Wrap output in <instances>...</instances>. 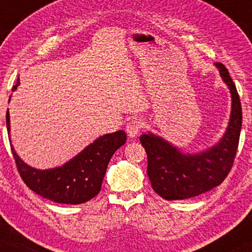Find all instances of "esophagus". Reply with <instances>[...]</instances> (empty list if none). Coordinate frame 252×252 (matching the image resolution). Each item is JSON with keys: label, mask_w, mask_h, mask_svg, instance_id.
I'll return each instance as SVG.
<instances>
[{"label": "esophagus", "mask_w": 252, "mask_h": 252, "mask_svg": "<svg viewBox=\"0 0 252 252\" xmlns=\"http://www.w3.org/2000/svg\"><path fill=\"white\" fill-rule=\"evenodd\" d=\"M143 128V122L141 120H131L130 122L126 124V132H128V136L131 137V138H133V137H136L137 135H138L139 131H141Z\"/></svg>", "instance_id": "esophagus-1"}]
</instances>
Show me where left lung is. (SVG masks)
<instances>
[{
    "label": "left lung",
    "instance_id": "1",
    "mask_svg": "<svg viewBox=\"0 0 252 252\" xmlns=\"http://www.w3.org/2000/svg\"><path fill=\"white\" fill-rule=\"evenodd\" d=\"M231 94V113L227 130L218 144L197 154H183L161 137L149 132L139 137L148 155V173L152 189L165 200H184L219 186L234 164L242 128V107L236 86L228 69L215 63Z\"/></svg>",
    "mask_w": 252,
    "mask_h": 252
}]
</instances>
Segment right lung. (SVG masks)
<instances>
[{"label": "right lung", "mask_w": 252, "mask_h": 252, "mask_svg": "<svg viewBox=\"0 0 252 252\" xmlns=\"http://www.w3.org/2000/svg\"><path fill=\"white\" fill-rule=\"evenodd\" d=\"M18 85L20 80H17V84L12 87V92ZM5 121L10 138L9 110ZM126 142V135L123 130L107 133L95 139L63 166L50 170H37L29 166L16 154L11 139L10 146L20 176L29 189L53 202L79 205L97 195L101 190L110 158Z\"/></svg>", "instance_id": "add662e5"}]
</instances>
